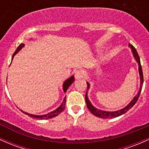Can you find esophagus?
Listing matches in <instances>:
<instances>
[{
  "label": "esophagus",
  "instance_id": "esophagus-1",
  "mask_svg": "<svg viewBox=\"0 0 149 149\" xmlns=\"http://www.w3.org/2000/svg\"><path fill=\"white\" fill-rule=\"evenodd\" d=\"M84 76V72L83 70H79L75 72V74H74V77L76 78V79L79 80L80 79H82Z\"/></svg>",
  "mask_w": 149,
  "mask_h": 149
}]
</instances>
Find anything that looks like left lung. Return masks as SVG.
<instances>
[{
    "instance_id": "obj_1",
    "label": "left lung",
    "mask_w": 149,
    "mask_h": 149,
    "mask_svg": "<svg viewBox=\"0 0 149 149\" xmlns=\"http://www.w3.org/2000/svg\"><path fill=\"white\" fill-rule=\"evenodd\" d=\"M129 47H130L132 48V51L135 60L139 64V75H140V88L139 90L138 93L134 96V98H133L132 101L130 102V103L126 107H125L123 109L120 110V111H113V112H108V111H101V110H98L97 108H94L92 106V104L91 103V102L89 101L88 100V96H87V92L86 93V95H85V101H86V106H87L88 109L89 110L90 112L93 115L95 116L98 117V118H116V117L120 116V115H123L124 113H127L129 110L131 109L132 107L134 106L135 103H136L139 97L140 96V93H141V88L142 86H143V72H142V68H141V63H140V58L139 56L137 51L135 49V48L134 47L132 44H129ZM87 84V90L89 88V84L88 82H86Z\"/></svg>"
}]
</instances>
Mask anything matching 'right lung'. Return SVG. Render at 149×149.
<instances>
[{
    "mask_svg": "<svg viewBox=\"0 0 149 149\" xmlns=\"http://www.w3.org/2000/svg\"><path fill=\"white\" fill-rule=\"evenodd\" d=\"M24 43H21V44H19V46H18L17 48L16 49L15 52L13 53L12 60L13 59V57L15 56V55L17 53L19 52V51H20L21 48L22 47H24ZM74 76H72L71 77L69 78V79H68L66 81H65V82L63 83V91H64L65 93H66V91H68V89L69 88L70 85L74 82ZM65 102H66V97H65V98H64V100H63L62 104L59 107H58L57 109H56L55 111H53L52 112H51V113H48V114L43 115H36L29 114V113H26V112H24L23 111H22V110H20V111L22 112L23 113H24V114H26V115H28L29 117H31L32 118H36V119H38V120H47V119H49V118H54V117L57 116V115L61 114L62 112L64 111L65 107Z\"/></svg>",
    "mask_w": 149,
    "mask_h": 149,
    "instance_id": "right-lung-1",
    "label": "right lung"
}]
</instances>
